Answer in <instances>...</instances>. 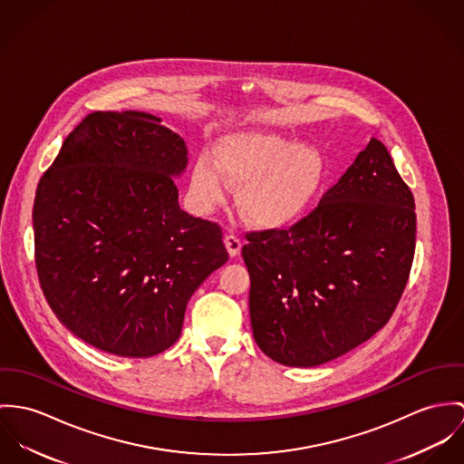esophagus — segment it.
Masks as SVG:
<instances>
[{
    "label": "esophagus",
    "mask_w": 464,
    "mask_h": 464,
    "mask_svg": "<svg viewBox=\"0 0 464 464\" xmlns=\"http://www.w3.org/2000/svg\"><path fill=\"white\" fill-rule=\"evenodd\" d=\"M224 244H226V249L229 253V256H238L240 255V249H242V240L233 235V233H227L224 237Z\"/></svg>",
    "instance_id": "34e87169"
}]
</instances>
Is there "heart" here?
Returning <instances> with one entry per match:
<instances>
[{"instance_id": "obj_1", "label": "heart", "mask_w": 464, "mask_h": 464, "mask_svg": "<svg viewBox=\"0 0 464 464\" xmlns=\"http://www.w3.org/2000/svg\"><path fill=\"white\" fill-rule=\"evenodd\" d=\"M325 179L316 148L272 133H237L222 139L215 161L201 156L192 170V194L205 208L218 205L227 183L240 187L244 215L259 227L283 229L301 220Z\"/></svg>"}]
</instances>
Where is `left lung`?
<instances>
[{"mask_svg": "<svg viewBox=\"0 0 464 464\" xmlns=\"http://www.w3.org/2000/svg\"><path fill=\"white\" fill-rule=\"evenodd\" d=\"M246 240L257 347L286 366H318L392 318L411 272L414 199L372 139L308 215Z\"/></svg>", "mask_w": 464, "mask_h": 464, "instance_id": "obj_1", "label": "left lung"}]
</instances>
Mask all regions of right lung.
Wrapping results in <instances>:
<instances>
[{
    "label": "right lung",
    "mask_w": 464,
    "mask_h": 464,
    "mask_svg": "<svg viewBox=\"0 0 464 464\" xmlns=\"http://www.w3.org/2000/svg\"><path fill=\"white\" fill-rule=\"evenodd\" d=\"M179 135L144 111H92L63 140L34 205L43 294L78 338L122 358L163 353L188 299L227 261L222 227L178 205Z\"/></svg>",
    "instance_id": "right-lung-1"
}]
</instances>
